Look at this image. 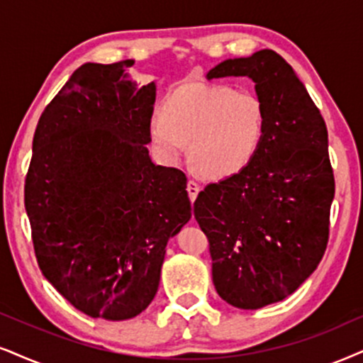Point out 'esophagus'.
<instances>
[{
	"instance_id": "34e87169",
	"label": "esophagus",
	"mask_w": 363,
	"mask_h": 363,
	"mask_svg": "<svg viewBox=\"0 0 363 363\" xmlns=\"http://www.w3.org/2000/svg\"><path fill=\"white\" fill-rule=\"evenodd\" d=\"M199 191H201V187H199V184H197L196 181H189V182H187V194H189L191 203H194L197 194H199Z\"/></svg>"
}]
</instances>
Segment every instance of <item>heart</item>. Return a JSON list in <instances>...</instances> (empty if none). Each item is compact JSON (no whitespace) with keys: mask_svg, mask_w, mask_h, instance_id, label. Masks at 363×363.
Segmentation results:
<instances>
[{"mask_svg":"<svg viewBox=\"0 0 363 363\" xmlns=\"http://www.w3.org/2000/svg\"><path fill=\"white\" fill-rule=\"evenodd\" d=\"M266 104L256 91L224 84H186L166 99L149 122L157 157L174 164L184 155L197 172L224 179L241 172L258 154L266 134Z\"/></svg>","mask_w":363,"mask_h":363,"instance_id":"1","label":"heart"}]
</instances>
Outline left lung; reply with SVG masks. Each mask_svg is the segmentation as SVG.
Masks as SVG:
<instances>
[{
    "mask_svg": "<svg viewBox=\"0 0 363 363\" xmlns=\"http://www.w3.org/2000/svg\"><path fill=\"white\" fill-rule=\"evenodd\" d=\"M221 77H250L268 123L256 157L206 186L194 216L208 236L218 295L258 310L296 291L327 250L335 196L328 132L305 85L273 50L224 60L206 79Z\"/></svg>",
    "mask_w": 363,
    "mask_h": 363,
    "instance_id": "1",
    "label": "left lung"
}]
</instances>
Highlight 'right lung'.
I'll list each match as a JSON object with an SVG mask.
<instances>
[{
    "mask_svg": "<svg viewBox=\"0 0 363 363\" xmlns=\"http://www.w3.org/2000/svg\"><path fill=\"white\" fill-rule=\"evenodd\" d=\"M132 60L77 68L41 113L25 208L45 278L91 318H134L159 288L169 238L191 219L186 176L149 157L155 84Z\"/></svg>",
    "mask_w": 363,
    "mask_h": 363,
    "instance_id": "1",
    "label": "right lung"
}]
</instances>
